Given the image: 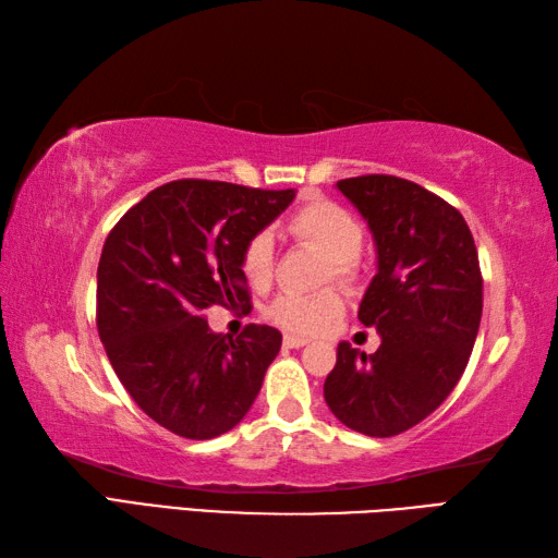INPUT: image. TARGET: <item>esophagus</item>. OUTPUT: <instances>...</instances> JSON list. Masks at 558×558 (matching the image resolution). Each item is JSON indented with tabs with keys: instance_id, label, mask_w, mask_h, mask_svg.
<instances>
[{
	"instance_id": "1",
	"label": "esophagus",
	"mask_w": 558,
	"mask_h": 558,
	"mask_svg": "<svg viewBox=\"0 0 558 558\" xmlns=\"http://www.w3.org/2000/svg\"><path fill=\"white\" fill-rule=\"evenodd\" d=\"M282 342H286V348L300 350V348H304L306 342H310V340H306V338H300V336H286V340H282Z\"/></svg>"
}]
</instances>
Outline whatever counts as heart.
I'll return each instance as SVG.
<instances>
[{"mask_svg":"<svg viewBox=\"0 0 558 558\" xmlns=\"http://www.w3.org/2000/svg\"><path fill=\"white\" fill-rule=\"evenodd\" d=\"M286 230L294 242L318 248L328 260L324 280L333 278L345 288H354L362 278L360 252L364 246V225L345 206L330 198H310L286 220ZM240 268L246 282L256 290L268 288L276 268V246L272 236L260 230L242 246ZM345 302L338 290H322L312 294H280L268 306V318L290 333L316 336L340 318Z\"/></svg>","mask_w":558,"mask_h":558,"instance_id":"1","label":"heart"}]
</instances>
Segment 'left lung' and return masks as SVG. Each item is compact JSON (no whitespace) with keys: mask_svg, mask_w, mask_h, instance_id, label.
<instances>
[{"mask_svg":"<svg viewBox=\"0 0 558 558\" xmlns=\"http://www.w3.org/2000/svg\"><path fill=\"white\" fill-rule=\"evenodd\" d=\"M338 189L374 232L378 272L360 322L381 345L364 354L340 342L324 398L350 429L388 438L429 417L465 372L482 318L477 246L458 208L402 177H350Z\"/></svg>","mask_w":558,"mask_h":558,"instance_id":"8db88e82","label":"left lung"}]
</instances>
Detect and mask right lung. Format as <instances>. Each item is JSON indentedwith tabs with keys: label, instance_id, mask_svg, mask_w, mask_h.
Masks as SVG:
<instances>
[{
	"label": "right lung",
	"instance_id": "add662e5",
	"mask_svg": "<svg viewBox=\"0 0 558 558\" xmlns=\"http://www.w3.org/2000/svg\"><path fill=\"white\" fill-rule=\"evenodd\" d=\"M294 189L174 180L129 208L98 264V333L114 374L150 420L206 441L244 420L280 352L278 328L213 333L204 312H252L242 246Z\"/></svg>",
	"mask_w": 558,
	"mask_h": 558
}]
</instances>
